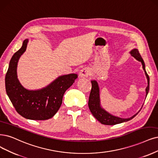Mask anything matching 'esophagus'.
<instances>
[{
    "label": "esophagus",
    "instance_id": "esophagus-1",
    "mask_svg": "<svg viewBox=\"0 0 158 158\" xmlns=\"http://www.w3.org/2000/svg\"><path fill=\"white\" fill-rule=\"evenodd\" d=\"M90 73V70L89 68H84L79 71V77L81 78H86Z\"/></svg>",
    "mask_w": 158,
    "mask_h": 158
}]
</instances>
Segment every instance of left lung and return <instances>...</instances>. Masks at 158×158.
Masks as SVG:
<instances>
[{"label":"left lung","instance_id":"1","mask_svg":"<svg viewBox=\"0 0 158 158\" xmlns=\"http://www.w3.org/2000/svg\"><path fill=\"white\" fill-rule=\"evenodd\" d=\"M130 53L132 56L135 58L136 60L141 62L143 65V68L144 71L145 75L146 77H147V82H148V86H147V88H146V97H147L149 91L150 78L147 72H146L145 64H144V60L142 58L141 56L140 55L137 49H132L130 52ZM91 83H92V89H91L89 100V107L90 109V110L92 113V115L94 116V117L102 124L115 125L117 124L122 123V122H127L135 117V116L139 113L140 110H141V109H140L139 110V112L135 114H134L133 116H131V117L128 118H120V117H118V116H116L111 114H110L109 113L106 111V110L103 108H102L101 106L100 97V88H99L98 82L96 80H92Z\"/></svg>","mask_w":158,"mask_h":158}]
</instances>
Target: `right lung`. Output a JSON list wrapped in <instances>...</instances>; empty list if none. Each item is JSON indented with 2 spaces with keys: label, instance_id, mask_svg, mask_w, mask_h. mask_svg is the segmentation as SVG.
Wrapping results in <instances>:
<instances>
[{
  "label": "right lung",
  "instance_id": "obj_1",
  "mask_svg": "<svg viewBox=\"0 0 158 158\" xmlns=\"http://www.w3.org/2000/svg\"><path fill=\"white\" fill-rule=\"evenodd\" d=\"M28 39L15 52L10 61L5 77L6 91L16 111L23 117L30 120H44L53 116L62 103L64 92L77 78V74L59 76L49 85L39 90H28L17 78V67L19 58L26 51Z\"/></svg>",
  "mask_w": 158,
  "mask_h": 158
}]
</instances>
